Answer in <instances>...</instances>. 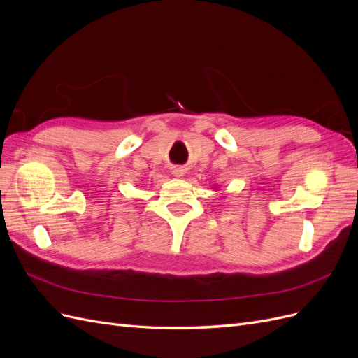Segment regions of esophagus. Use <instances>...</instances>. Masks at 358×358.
Wrapping results in <instances>:
<instances>
[{
  "mask_svg": "<svg viewBox=\"0 0 358 358\" xmlns=\"http://www.w3.org/2000/svg\"><path fill=\"white\" fill-rule=\"evenodd\" d=\"M171 173L175 176H183L187 173V167L185 166H173L171 167Z\"/></svg>",
  "mask_w": 358,
  "mask_h": 358,
  "instance_id": "obj_1",
  "label": "esophagus"
}]
</instances>
